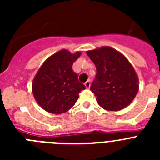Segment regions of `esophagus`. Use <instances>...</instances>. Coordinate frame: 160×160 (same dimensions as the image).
<instances>
[{
  "instance_id": "obj_1",
  "label": "esophagus",
  "mask_w": 160,
  "mask_h": 160,
  "mask_svg": "<svg viewBox=\"0 0 160 160\" xmlns=\"http://www.w3.org/2000/svg\"><path fill=\"white\" fill-rule=\"evenodd\" d=\"M85 87H86V88L87 89H89L90 87V81H87L85 82Z\"/></svg>"
}]
</instances>
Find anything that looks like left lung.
I'll list each match as a JSON object with an SVG mask.
<instances>
[{"instance_id":"8db88e82","label":"left lung","mask_w":160,"mask_h":160,"mask_svg":"<svg viewBox=\"0 0 160 160\" xmlns=\"http://www.w3.org/2000/svg\"><path fill=\"white\" fill-rule=\"evenodd\" d=\"M96 66V77L90 90L98 104L107 111H118L128 107L138 91L135 69L122 53L110 46L88 50Z\"/></svg>"}]
</instances>
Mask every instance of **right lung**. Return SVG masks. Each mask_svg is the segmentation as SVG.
I'll return each mask as SVG.
<instances>
[{
    "mask_svg": "<svg viewBox=\"0 0 160 160\" xmlns=\"http://www.w3.org/2000/svg\"><path fill=\"white\" fill-rule=\"evenodd\" d=\"M80 55V51L71 53L63 49L48 58L37 72L32 83V94L47 112H66L75 104L81 90L86 89L72 70Z\"/></svg>",
    "mask_w": 160,
    "mask_h": 160,
    "instance_id": "add662e5",
    "label": "right lung"
}]
</instances>
